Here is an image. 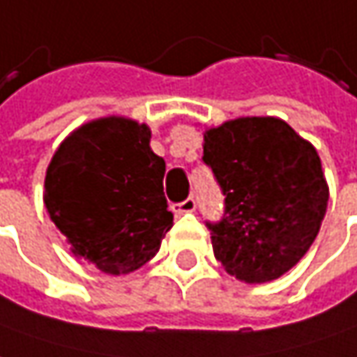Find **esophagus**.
Segmentation results:
<instances>
[{"instance_id":"34e87169","label":"esophagus","mask_w":357,"mask_h":357,"mask_svg":"<svg viewBox=\"0 0 357 357\" xmlns=\"http://www.w3.org/2000/svg\"><path fill=\"white\" fill-rule=\"evenodd\" d=\"M172 211L174 213H190V211H195V199L194 197H185L183 202L172 204Z\"/></svg>"}]
</instances>
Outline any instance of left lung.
Here are the masks:
<instances>
[{
    "label": "left lung",
    "instance_id": "left-lung-1",
    "mask_svg": "<svg viewBox=\"0 0 357 357\" xmlns=\"http://www.w3.org/2000/svg\"><path fill=\"white\" fill-rule=\"evenodd\" d=\"M204 163L224 194L206 222L213 256L248 284L271 282L310 250L328 208L316 148L278 117H240L204 135Z\"/></svg>",
    "mask_w": 357,
    "mask_h": 357
}]
</instances>
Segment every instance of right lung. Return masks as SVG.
Segmentation results:
<instances>
[{
  "instance_id": "right-lung-1",
  "label": "right lung",
  "mask_w": 357,
  "mask_h": 357,
  "mask_svg": "<svg viewBox=\"0 0 357 357\" xmlns=\"http://www.w3.org/2000/svg\"><path fill=\"white\" fill-rule=\"evenodd\" d=\"M149 137L148 126L103 117L66 137L45 174L43 202L71 252L112 275L149 261L174 224Z\"/></svg>"
}]
</instances>
